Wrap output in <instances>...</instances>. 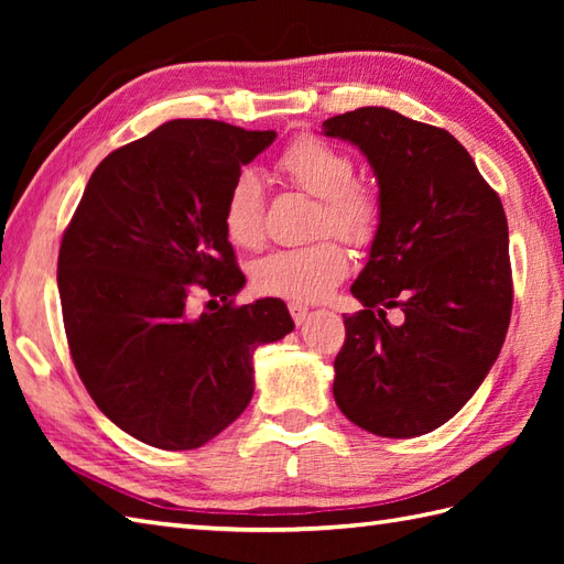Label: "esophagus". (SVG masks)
Here are the masks:
<instances>
[{
	"label": "esophagus",
	"mask_w": 564,
	"mask_h": 564,
	"mask_svg": "<svg viewBox=\"0 0 564 564\" xmlns=\"http://www.w3.org/2000/svg\"><path fill=\"white\" fill-rule=\"evenodd\" d=\"M289 310H291V317L295 319V325H303L310 315V307L303 303H289Z\"/></svg>",
	"instance_id": "obj_1"
}]
</instances>
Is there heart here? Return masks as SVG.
<instances>
[{
	"label": "heart",
	"mask_w": 564,
	"mask_h": 564,
	"mask_svg": "<svg viewBox=\"0 0 564 564\" xmlns=\"http://www.w3.org/2000/svg\"><path fill=\"white\" fill-rule=\"evenodd\" d=\"M279 172L303 194L319 198L317 232H334L354 247H368L380 232L382 206L370 186L354 182V160L325 140L303 135L281 152ZM223 230L232 245L257 249L263 242V186L242 172L227 188ZM349 273V254L337 239L279 249L251 267V283L263 295L293 303H317Z\"/></svg>",
	"instance_id": "heart-1"
}]
</instances>
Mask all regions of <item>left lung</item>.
Here are the masks:
<instances>
[{"label":"left lung","mask_w":564,"mask_h":564,"mask_svg":"<svg viewBox=\"0 0 564 564\" xmlns=\"http://www.w3.org/2000/svg\"><path fill=\"white\" fill-rule=\"evenodd\" d=\"M373 166L382 223L351 285L334 400L370 434L410 438L446 424L495 366L513 285L497 191L448 130L382 106L327 118ZM401 310V322L387 319Z\"/></svg>","instance_id":"left-lung-1"}]
</instances>
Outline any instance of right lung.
Segmentation results:
<instances>
[{
	"mask_svg": "<svg viewBox=\"0 0 564 564\" xmlns=\"http://www.w3.org/2000/svg\"><path fill=\"white\" fill-rule=\"evenodd\" d=\"M275 140L176 118L94 170L63 235L57 289L84 388L126 434L164 451L218 436L254 392L251 354L293 332L279 297L245 285L223 230L227 188ZM209 295L198 316L193 301Z\"/></svg>",
	"mask_w": 564,
	"mask_h": 564,
	"instance_id": "obj_1",
	"label": "right lung"
}]
</instances>
